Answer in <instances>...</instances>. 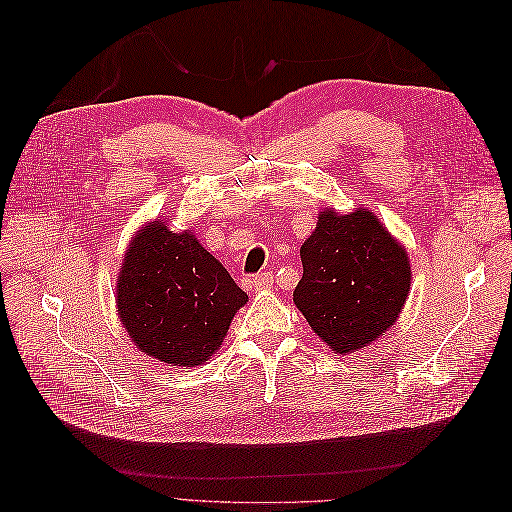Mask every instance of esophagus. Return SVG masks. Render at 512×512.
Wrapping results in <instances>:
<instances>
[{
    "label": "esophagus",
    "mask_w": 512,
    "mask_h": 512,
    "mask_svg": "<svg viewBox=\"0 0 512 512\" xmlns=\"http://www.w3.org/2000/svg\"><path fill=\"white\" fill-rule=\"evenodd\" d=\"M271 286H273V273L271 271L247 277V288H250V290H256V292L258 290H269Z\"/></svg>",
    "instance_id": "34e87169"
}]
</instances>
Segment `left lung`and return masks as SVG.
Instances as JSON below:
<instances>
[{
  "label": "left lung",
  "instance_id": "left-lung-1",
  "mask_svg": "<svg viewBox=\"0 0 512 512\" xmlns=\"http://www.w3.org/2000/svg\"><path fill=\"white\" fill-rule=\"evenodd\" d=\"M303 277L294 305L337 354H350L391 329L410 290L408 252L367 209L320 211L301 247Z\"/></svg>",
  "mask_w": 512,
  "mask_h": 512
}]
</instances>
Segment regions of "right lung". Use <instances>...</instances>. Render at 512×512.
Returning a JSON list of instances; mask_svg holds the SVG:
<instances>
[{
    "mask_svg": "<svg viewBox=\"0 0 512 512\" xmlns=\"http://www.w3.org/2000/svg\"><path fill=\"white\" fill-rule=\"evenodd\" d=\"M247 294L192 232L156 220L136 232L117 282V312L132 342L183 369L222 346Z\"/></svg>",
    "mask_w": 512,
    "mask_h": 512,
    "instance_id": "obj_1",
    "label": "right lung"
}]
</instances>
